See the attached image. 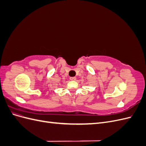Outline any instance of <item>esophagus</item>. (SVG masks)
<instances>
[{
	"label": "esophagus",
	"mask_w": 146,
	"mask_h": 146,
	"mask_svg": "<svg viewBox=\"0 0 146 146\" xmlns=\"http://www.w3.org/2000/svg\"><path fill=\"white\" fill-rule=\"evenodd\" d=\"M70 80H72V81H74L76 80V77H70Z\"/></svg>",
	"instance_id": "1"
}]
</instances>
